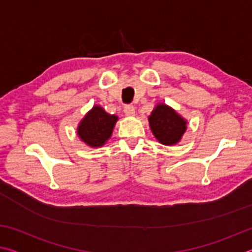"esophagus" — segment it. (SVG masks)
I'll return each mask as SVG.
<instances>
[{"instance_id": "34e87169", "label": "esophagus", "mask_w": 252, "mask_h": 252, "mask_svg": "<svg viewBox=\"0 0 252 252\" xmlns=\"http://www.w3.org/2000/svg\"><path fill=\"white\" fill-rule=\"evenodd\" d=\"M123 111H125L126 116H127V117H132V116H134V114H135V108L132 104L126 105L125 109H123Z\"/></svg>"}]
</instances>
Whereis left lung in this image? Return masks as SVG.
Returning a JSON list of instances; mask_svg holds the SVG:
<instances>
[{"label":"left lung","mask_w":252,"mask_h":252,"mask_svg":"<svg viewBox=\"0 0 252 252\" xmlns=\"http://www.w3.org/2000/svg\"><path fill=\"white\" fill-rule=\"evenodd\" d=\"M148 120L153 135L164 146L177 144L187 130L185 119L164 103L157 104Z\"/></svg>","instance_id":"obj_1"}]
</instances>
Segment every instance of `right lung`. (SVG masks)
<instances>
[{
	"label": "right lung",
	"instance_id": "add662e5",
	"mask_svg": "<svg viewBox=\"0 0 252 252\" xmlns=\"http://www.w3.org/2000/svg\"><path fill=\"white\" fill-rule=\"evenodd\" d=\"M118 119L114 114L106 113L102 106L94 105L79 123V138L92 148L104 146L112 135Z\"/></svg>",
	"mask_w": 252,
	"mask_h": 252
}]
</instances>
